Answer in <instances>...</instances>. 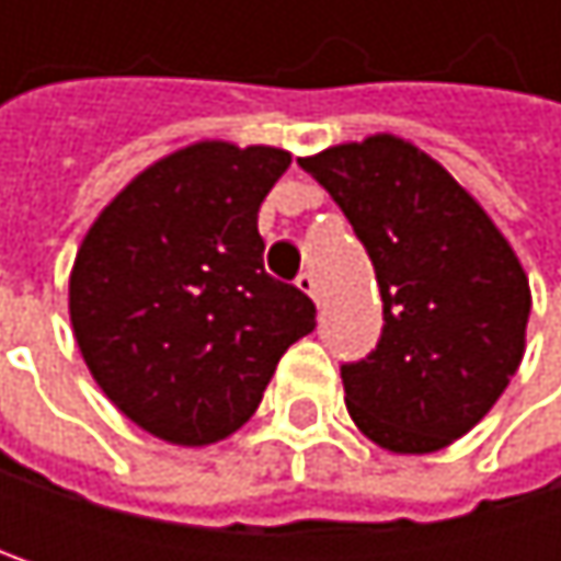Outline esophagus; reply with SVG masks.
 I'll use <instances>...</instances> for the list:
<instances>
[{"mask_svg": "<svg viewBox=\"0 0 561 561\" xmlns=\"http://www.w3.org/2000/svg\"><path fill=\"white\" fill-rule=\"evenodd\" d=\"M295 285L308 295V298H314V301H321V295H318V282H314V276L311 273H301L298 279H295Z\"/></svg>", "mask_w": 561, "mask_h": 561, "instance_id": "obj_1", "label": "esophagus"}]
</instances>
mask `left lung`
Listing matches in <instances>:
<instances>
[{
	"instance_id": "1",
	"label": "left lung",
	"mask_w": 561,
	"mask_h": 561,
	"mask_svg": "<svg viewBox=\"0 0 561 561\" xmlns=\"http://www.w3.org/2000/svg\"><path fill=\"white\" fill-rule=\"evenodd\" d=\"M344 210L383 298L377 347L341 367L357 428L396 455L471 432L526 347L529 282L484 207L422 149L370 136L298 159Z\"/></svg>"
}]
</instances>
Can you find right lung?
<instances>
[{
    "instance_id": "right-lung-1",
    "label": "right lung",
    "mask_w": 561,
    "mask_h": 561,
    "mask_svg": "<svg viewBox=\"0 0 561 561\" xmlns=\"http://www.w3.org/2000/svg\"><path fill=\"white\" fill-rule=\"evenodd\" d=\"M288 165L273 146H187L136 174L77 250V347L156 438L194 448L237 432L282 354L314 331V301L266 273L256 227Z\"/></svg>"
}]
</instances>
